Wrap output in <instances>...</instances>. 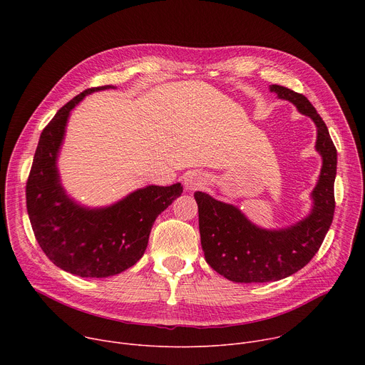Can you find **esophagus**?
Returning a JSON list of instances; mask_svg holds the SVG:
<instances>
[{
    "mask_svg": "<svg viewBox=\"0 0 365 365\" xmlns=\"http://www.w3.org/2000/svg\"><path fill=\"white\" fill-rule=\"evenodd\" d=\"M183 183L187 190H195V189L202 187L206 183V180H205L203 175H200L199 172H189L183 178Z\"/></svg>",
    "mask_w": 365,
    "mask_h": 365,
    "instance_id": "1",
    "label": "esophagus"
}]
</instances>
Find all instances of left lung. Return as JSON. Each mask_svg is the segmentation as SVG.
<instances>
[{
    "instance_id": "left-lung-1",
    "label": "left lung",
    "mask_w": 365,
    "mask_h": 365,
    "mask_svg": "<svg viewBox=\"0 0 365 365\" xmlns=\"http://www.w3.org/2000/svg\"><path fill=\"white\" fill-rule=\"evenodd\" d=\"M270 92L292 102L300 114L315 123V148L322 158V168L310 193V212L296 224L279 230L258 227L235 205L195 192L206 263L235 283L277 282L299 272L318 252L334 220L336 148L329 131L304 95L280 85H270Z\"/></svg>"
}]
</instances>
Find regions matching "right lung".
I'll use <instances>...</instances> for the list:
<instances>
[{"label": "right lung", "instance_id": "obj_1", "mask_svg": "<svg viewBox=\"0 0 365 365\" xmlns=\"http://www.w3.org/2000/svg\"><path fill=\"white\" fill-rule=\"evenodd\" d=\"M91 88L69 101L43 130L26 186L27 212L36 240L59 269L81 277H110L143 257L151 227L183 192L180 183L148 185L108 206L91 207L69 196L62 185L58 158L72 110L98 91Z\"/></svg>", "mask_w": 365, "mask_h": 365}]
</instances>
